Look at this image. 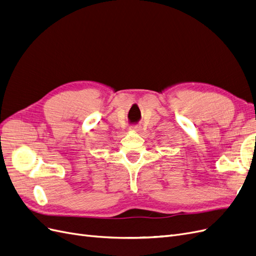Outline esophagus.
I'll list each match as a JSON object with an SVG mask.
<instances>
[{
	"instance_id": "esophagus-1",
	"label": "esophagus",
	"mask_w": 256,
	"mask_h": 256,
	"mask_svg": "<svg viewBox=\"0 0 256 256\" xmlns=\"http://www.w3.org/2000/svg\"><path fill=\"white\" fill-rule=\"evenodd\" d=\"M130 129L132 130V131H136V132H138V131L140 130V127H138V126H132V127H131Z\"/></svg>"
}]
</instances>
